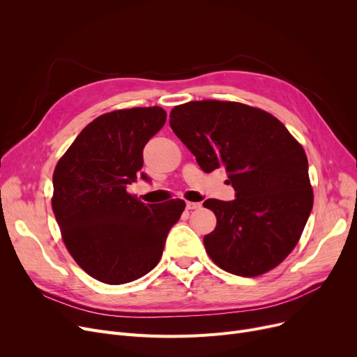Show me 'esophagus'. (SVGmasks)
Segmentation results:
<instances>
[{
  "label": "esophagus",
  "mask_w": 357,
  "mask_h": 357,
  "mask_svg": "<svg viewBox=\"0 0 357 357\" xmlns=\"http://www.w3.org/2000/svg\"><path fill=\"white\" fill-rule=\"evenodd\" d=\"M201 207L199 202H192V201H188L186 202V210H197Z\"/></svg>",
  "instance_id": "34e87169"
}]
</instances>
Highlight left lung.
<instances>
[{
  "mask_svg": "<svg viewBox=\"0 0 357 357\" xmlns=\"http://www.w3.org/2000/svg\"><path fill=\"white\" fill-rule=\"evenodd\" d=\"M171 128L205 174L224 167L236 199H207L217 226L204 237L214 264L257 276L296 246L312 210L308 160L287 127L240 102L191 101L171 111Z\"/></svg>",
  "mask_w": 357,
  "mask_h": 357,
  "instance_id": "left-lung-1",
  "label": "left lung"
}]
</instances>
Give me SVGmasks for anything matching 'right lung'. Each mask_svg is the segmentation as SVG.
I'll use <instances>...</instances> for the list:
<instances>
[{
    "label": "right lung",
    "mask_w": 357,
    "mask_h": 357,
    "mask_svg": "<svg viewBox=\"0 0 357 357\" xmlns=\"http://www.w3.org/2000/svg\"><path fill=\"white\" fill-rule=\"evenodd\" d=\"M160 107L111 111L89 123L53 172L52 208L66 249L93 279L136 280L162 257L166 236L185 202L143 204L127 192L140 172L143 149L163 127Z\"/></svg>",
    "instance_id": "add662e5"
}]
</instances>
